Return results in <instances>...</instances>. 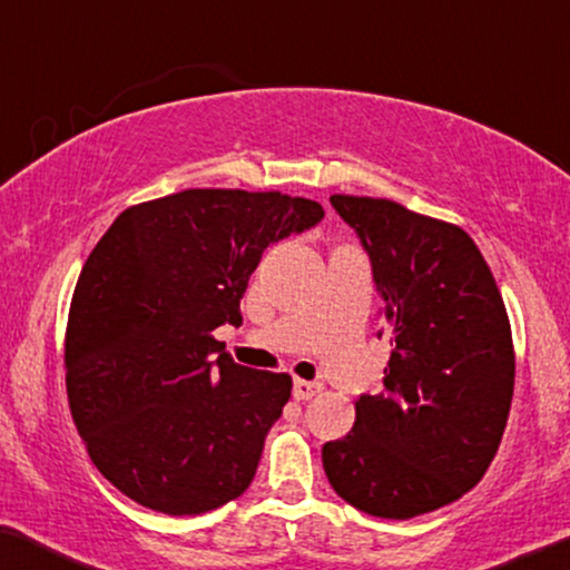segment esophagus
Returning a JSON list of instances; mask_svg holds the SVG:
<instances>
[{"label":"esophagus","mask_w":570,"mask_h":570,"mask_svg":"<svg viewBox=\"0 0 570 570\" xmlns=\"http://www.w3.org/2000/svg\"><path fill=\"white\" fill-rule=\"evenodd\" d=\"M320 384H314V381H304V379H296L294 381V389H292V394H294V399L296 402H307V399H312V396H317L320 394Z\"/></svg>","instance_id":"esophagus-1"}]
</instances>
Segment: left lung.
Here are the masks:
<instances>
[{
    "mask_svg": "<svg viewBox=\"0 0 570 570\" xmlns=\"http://www.w3.org/2000/svg\"><path fill=\"white\" fill-rule=\"evenodd\" d=\"M358 233L392 343L384 392L355 399L322 445L337 497L384 520L435 512L483 479L514 394V345L494 274L469 233L392 199L330 197Z\"/></svg>",
    "mask_w": 570,
    "mask_h": 570,
    "instance_id": "1",
    "label": "left lung"
}]
</instances>
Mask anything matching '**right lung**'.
Wrapping results in <instances>:
<instances>
[{
  "label": "right lung",
  "mask_w": 570,
  "mask_h": 570,
  "mask_svg": "<svg viewBox=\"0 0 570 570\" xmlns=\"http://www.w3.org/2000/svg\"><path fill=\"white\" fill-rule=\"evenodd\" d=\"M282 191L186 189L127 207L83 263L66 325V394L97 471L164 514L233 502L292 396L288 373L233 361L263 250L317 225Z\"/></svg>",
  "instance_id": "1"
}]
</instances>
